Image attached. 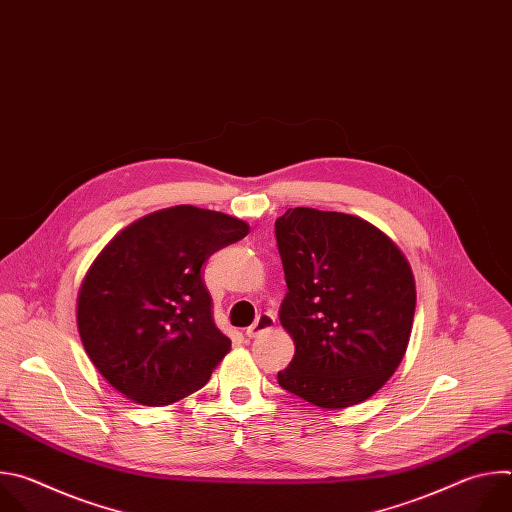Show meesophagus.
Wrapping results in <instances>:
<instances>
[{
    "mask_svg": "<svg viewBox=\"0 0 512 512\" xmlns=\"http://www.w3.org/2000/svg\"><path fill=\"white\" fill-rule=\"evenodd\" d=\"M275 326V316L271 314V312H261L259 316H257V320L247 328V336L249 338H255V336H259L261 332H265V330H271Z\"/></svg>",
    "mask_w": 512,
    "mask_h": 512,
    "instance_id": "obj_1",
    "label": "esophagus"
}]
</instances>
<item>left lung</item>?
<instances>
[{"mask_svg": "<svg viewBox=\"0 0 512 512\" xmlns=\"http://www.w3.org/2000/svg\"><path fill=\"white\" fill-rule=\"evenodd\" d=\"M287 294L279 322L296 354L277 383L342 409L373 397L397 371L415 314V281L399 247L344 212L289 208L275 221Z\"/></svg>", "mask_w": 512, "mask_h": 512, "instance_id": "obj_1", "label": "left lung"}]
</instances>
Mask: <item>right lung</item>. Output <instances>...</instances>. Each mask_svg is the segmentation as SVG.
Masks as SVG:
<instances>
[{
    "label": "right lung",
    "instance_id": "1",
    "mask_svg": "<svg viewBox=\"0 0 512 512\" xmlns=\"http://www.w3.org/2000/svg\"><path fill=\"white\" fill-rule=\"evenodd\" d=\"M247 233L239 218L182 204L113 237L87 271L77 302L83 346L109 385L160 407L208 383L231 340L212 320L202 265Z\"/></svg>",
    "mask_w": 512,
    "mask_h": 512
}]
</instances>
